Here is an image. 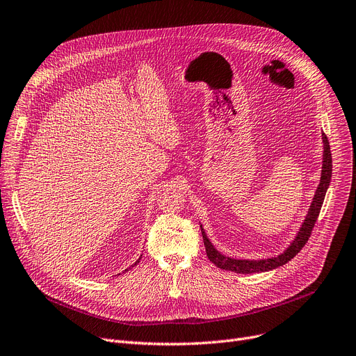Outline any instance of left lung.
Segmentation results:
<instances>
[{"instance_id":"8db88e82","label":"left lung","mask_w":356,"mask_h":356,"mask_svg":"<svg viewBox=\"0 0 356 356\" xmlns=\"http://www.w3.org/2000/svg\"><path fill=\"white\" fill-rule=\"evenodd\" d=\"M321 140H323V162H321V172H320V182L318 187L316 190V194L313 197V201L310 204V209L307 211L306 218L301 223L296 238L293 239V242L290 243L289 248H285V250L277 257L273 258H265V259H236V258H230L223 255L222 252H218L214 245L210 242V239L207 238V234L201 227V233H202V241H204V246H206V252L209 259L217 266L222 268L225 270H232V273L236 274H253V273H265V270H270L275 269L278 266L285 265L289 261H291L297 253L302 249V246L307 243L312 230L314 227L316 220L318 217L321 204H323V200L326 195V191L329 188L330 184V178H332V154H330V145L329 140L326 138L325 133H321Z\"/></svg>"}]
</instances>
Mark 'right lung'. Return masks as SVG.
<instances>
[{
    "mask_svg": "<svg viewBox=\"0 0 356 356\" xmlns=\"http://www.w3.org/2000/svg\"><path fill=\"white\" fill-rule=\"evenodd\" d=\"M140 259H142V255H140V258H139V259H138V261H136V262H134V265H136V264H138V262H140ZM131 266H133V265H131ZM127 269H129V268H127ZM127 269H126V270H127Z\"/></svg>",
    "mask_w": 356,
    "mask_h": 356,
    "instance_id": "add662e5",
    "label": "right lung"
}]
</instances>
